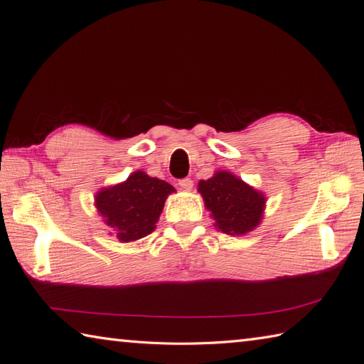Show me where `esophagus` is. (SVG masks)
Masks as SVG:
<instances>
[{"label":"esophagus","instance_id":"34e87169","mask_svg":"<svg viewBox=\"0 0 364 364\" xmlns=\"http://www.w3.org/2000/svg\"><path fill=\"white\" fill-rule=\"evenodd\" d=\"M179 187L185 191H190L193 188V181L191 179H182V181H179Z\"/></svg>","mask_w":364,"mask_h":364}]
</instances>
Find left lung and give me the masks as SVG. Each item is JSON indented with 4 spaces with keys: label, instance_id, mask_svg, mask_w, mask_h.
Segmentation results:
<instances>
[{
    "label": "left lung",
    "instance_id": "obj_1",
    "mask_svg": "<svg viewBox=\"0 0 364 364\" xmlns=\"http://www.w3.org/2000/svg\"><path fill=\"white\" fill-rule=\"evenodd\" d=\"M199 195L215 220V228L228 235L241 237L260 225L266 196L230 171H218L207 181H199Z\"/></svg>",
    "mask_w": 364,
    "mask_h": 364
}]
</instances>
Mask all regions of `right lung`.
I'll return each mask as SVG.
<instances>
[{
	"instance_id": "right-lung-1",
	"label": "right lung",
	"mask_w": 364,
	"mask_h": 364,
	"mask_svg": "<svg viewBox=\"0 0 364 364\" xmlns=\"http://www.w3.org/2000/svg\"><path fill=\"white\" fill-rule=\"evenodd\" d=\"M174 191L165 181L134 171L126 181L96 193L95 207L110 228V235L121 243H132L156 230L165 200Z\"/></svg>"
}]
</instances>
